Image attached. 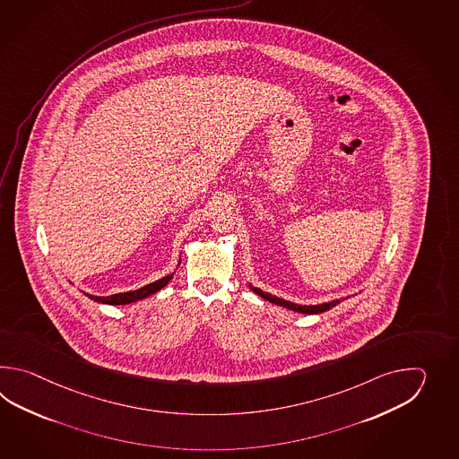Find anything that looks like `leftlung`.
Here are the masks:
<instances>
[{"mask_svg":"<svg viewBox=\"0 0 459 459\" xmlns=\"http://www.w3.org/2000/svg\"><path fill=\"white\" fill-rule=\"evenodd\" d=\"M251 289H253V292L257 293V295H261L263 299L269 300V302L275 303V305H281V307H285V308L293 310V312L307 313V315L326 312V310H330L333 307H336V303H340L338 300H334V302L322 303V305H310V307H308V305H297V303L287 302V300L279 299V297H273L271 293L263 292V290H261V289H257V287H251Z\"/></svg>","mask_w":459,"mask_h":459,"instance_id":"8db88e82","label":"left lung"}]
</instances>
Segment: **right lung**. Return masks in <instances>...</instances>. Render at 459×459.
I'll return each instance as SVG.
<instances>
[{
	"label": "right lung",
	"instance_id": "right-lung-1",
	"mask_svg": "<svg viewBox=\"0 0 459 459\" xmlns=\"http://www.w3.org/2000/svg\"><path fill=\"white\" fill-rule=\"evenodd\" d=\"M172 275L162 277L160 281L149 283L146 287L137 289V290H133V292L115 293V295H109V297H97V295H88L87 293L88 299H91L95 302L108 303V305H126V303L136 302V300H143V299H146L149 295H152V293L159 292L160 289H164L169 281L172 279Z\"/></svg>",
	"mask_w": 459,
	"mask_h": 459
}]
</instances>
